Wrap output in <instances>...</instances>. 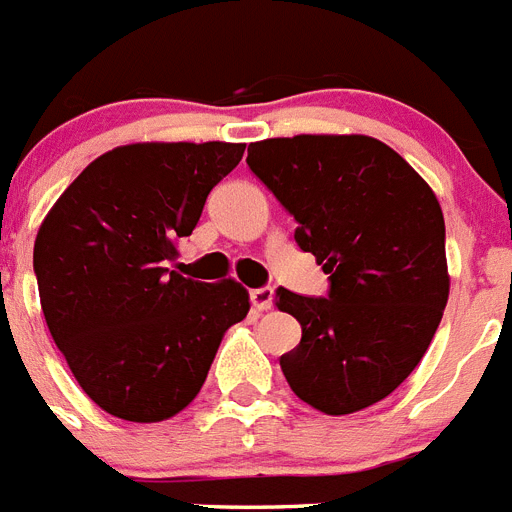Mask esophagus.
Segmentation results:
<instances>
[{"instance_id": "esophagus-1", "label": "esophagus", "mask_w": 512, "mask_h": 512, "mask_svg": "<svg viewBox=\"0 0 512 512\" xmlns=\"http://www.w3.org/2000/svg\"><path fill=\"white\" fill-rule=\"evenodd\" d=\"M251 302L256 310H269V307L274 305V289L271 287L251 289Z\"/></svg>"}]
</instances>
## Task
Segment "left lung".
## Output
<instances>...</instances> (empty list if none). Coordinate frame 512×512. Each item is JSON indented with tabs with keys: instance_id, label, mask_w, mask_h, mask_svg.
Wrapping results in <instances>:
<instances>
[{
	"instance_id": "8db88e82",
	"label": "left lung",
	"mask_w": 512,
	"mask_h": 512,
	"mask_svg": "<svg viewBox=\"0 0 512 512\" xmlns=\"http://www.w3.org/2000/svg\"><path fill=\"white\" fill-rule=\"evenodd\" d=\"M246 164L328 274V297L277 289L279 310L302 325L300 343L279 359L289 387L328 415L384 400L423 359L449 300L436 194L366 135L261 140Z\"/></svg>"
}]
</instances>
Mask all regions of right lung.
<instances>
[{
	"mask_svg": "<svg viewBox=\"0 0 512 512\" xmlns=\"http://www.w3.org/2000/svg\"><path fill=\"white\" fill-rule=\"evenodd\" d=\"M241 143H135L104 153L58 197L35 238L45 323L81 390L110 415L158 423L184 410L230 325L248 315L233 279L169 269Z\"/></svg>",
	"mask_w": 512,
	"mask_h": 512,
	"instance_id": "obj_1",
	"label": "right lung"
}]
</instances>
